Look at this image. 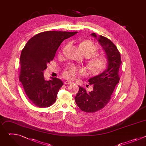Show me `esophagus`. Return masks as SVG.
Listing matches in <instances>:
<instances>
[{
	"mask_svg": "<svg viewBox=\"0 0 146 146\" xmlns=\"http://www.w3.org/2000/svg\"><path fill=\"white\" fill-rule=\"evenodd\" d=\"M71 83H72V82H71V81H65V82H64V84H65V85H69V84H71Z\"/></svg>",
	"mask_w": 146,
	"mask_h": 146,
	"instance_id": "esophagus-1",
	"label": "esophagus"
}]
</instances>
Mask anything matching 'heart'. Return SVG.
I'll use <instances>...</instances> for the list:
<instances>
[{"instance_id": "heart-1", "label": "heart", "mask_w": 146, "mask_h": 146, "mask_svg": "<svg viewBox=\"0 0 146 146\" xmlns=\"http://www.w3.org/2000/svg\"><path fill=\"white\" fill-rule=\"evenodd\" d=\"M82 52L87 56H94L98 51L97 46L90 40H86L80 44ZM108 58L105 56L92 57L88 62V69L92 74H99L105 70L108 65ZM86 73V70L73 65L69 66L64 72V76L68 80H73L77 75Z\"/></svg>"}]
</instances>
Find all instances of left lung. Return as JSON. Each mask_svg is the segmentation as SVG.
I'll return each instance as SVG.
<instances>
[{
	"label": "left lung",
	"mask_w": 146,
	"mask_h": 146,
	"mask_svg": "<svg viewBox=\"0 0 146 146\" xmlns=\"http://www.w3.org/2000/svg\"><path fill=\"white\" fill-rule=\"evenodd\" d=\"M91 35L97 40L105 51L108 62L105 70L88 80L90 84L93 85L91 91L79 87L75 102L78 107L86 113H94L106 106L119 82L118 72L121 64L120 53L110 40L95 33Z\"/></svg>",
	"instance_id": "8db88e82"
}]
</instances>
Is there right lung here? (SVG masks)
I'll list each match as a JSON object with an SVG mask.
<instances>
[{
	"label": "right lung",
	"mask_w": 146,
	"mask_h": 146,
	"mask_svg": "<svg viewBox=\"0 0 146 146\" xmlns=\"http://www.w3.org/2000/svg\"><path fill=\"white\" fill-rule=\"evenodd\" d=\"M77 32L47 31L32 37L25 44L20 56L19 81L31 102L38 108L51 106L63 82L56 77L47 81L44 70L52 60L55 53L64 40Z\"/></svg>",
	"instance_id": "obj_1"
}]
</instances>
